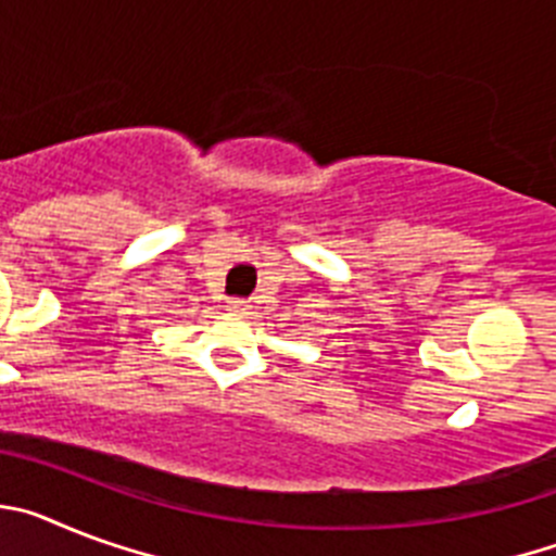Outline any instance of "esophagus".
I'll return each instance as SVG.
<instances>
[{
  "mask_svg": "<svg viewBox=\"0 0 556 556\" xmlns=\"http://www.w3.org/2000/svg\"><path fill=\"white\" fill-rule=\"evenodd\" d=\"M228 312L248 314L250 306H248V301H242V298H230V301H228Z\"/></svg>",
  "mask_w": 556,
  "mask_h": 556,
  "instance_id": "esophagus-1",
  "label": "esophagus"
}]
</instances>
